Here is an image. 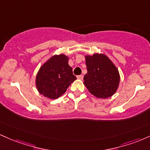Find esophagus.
Wrapping results in <instances>:
<instances>
[{"mask_svg": "<svg viewBox=\"0 0 150 150\" xmlns=\"http://www.w3.org/2000/svg\"><path fill=\"white\" fill-rule=\"evenodd\" d=\"M77 78L78 79V80H83V75H77Z\"/></svg>", "mask_w": 150, "mask_h": 150, "instance_id": "1", "label": "esophagus"}]
</instances>
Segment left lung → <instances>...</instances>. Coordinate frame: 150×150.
<instances>
[{
    "label": "left lung",
    "instance_id": "left-lung-1",
    "mask_svg": "<svg viewBox=\"0 0 150 150\" xmlns=\"http://www.w3.org/2000/svg\"><path fill=\"white\" fill-rule=\"evenodd\" d=\"M87 73L84 85L91 94L100 99L113 95L119 85L120 75L113 62L106 55L85 56Z\"/></svg>",
    "mask_w": 150,
    "mask_h": 150
}]
</instances>
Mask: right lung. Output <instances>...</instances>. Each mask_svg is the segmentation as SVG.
<instances>
[{"label":"right lung","mask_w":150,"mask_h":150,"mask_svg":"<svg viewBox=\"0 0 150 150\" xmlns=\"http://www.w3.org/2000/svg\"><path fill=\"white\" fill-rule=\"evenodd\" d=\"M73 68L68 65V57L55 55L40 68L36 77V86L41 94L51 99L60 97L72 82L76 80Z\"/></svg>","instance_id":"right-lung-1"}]
</instances>
